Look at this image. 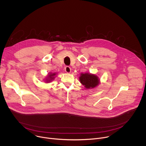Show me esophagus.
<instances>
[{"label":"esophagus","instance_id":"34e87169","mask_svg":"<svg viewBox=\"0 0 146 146\" xmlns=\"http://www.w3.org/2000/svg\"><path fill=\"white\" fill-rule=\"evenodd\" d=\"M64 70H65V71L67 72V73H70V72H71V68L69 67V66H66L65 67H64Z\"/></svg>","mask_w":146,"mask_h":146}]
</instances>
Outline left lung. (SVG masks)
<instances>
[{
	"label": "left lung",
	"instance_id": "8db88e82",
	"mask_svg": "<svg viewBox=\"0 0 146 146\" xmlns=\"http://www.w3.org/2000/svg\"><path fill=\"white\" fill-rule=\"evenodd\" d=\"M80 83L87 89L94 88L100 84V80L96 75L88 73L82 74L79 77Z\"/></svg>",
	"mask_w": 146,
	"mask_h": 146
}]
</instances>
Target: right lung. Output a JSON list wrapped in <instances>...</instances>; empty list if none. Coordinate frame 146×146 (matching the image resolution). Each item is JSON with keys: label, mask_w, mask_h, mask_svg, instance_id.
I'll return each mask as SVG.
<instances>
[{"label": "right lung", "mask_w": 146, "mask_h": 146, "mask_svg": "<svg viewBox=\"0 0 146 146\" xmlns=\"http://www.w3.org/2000/svg\"><path fill=\"white\" fill-rule=\"evenodd\" d=\"M56 75V74L55 73H53V74H50L49 75H48V77L46 79V82L48 83V82H50L53 79H54V76Z\"/></svg>", "instance_id": "right-lung-1"}]
</instances>
